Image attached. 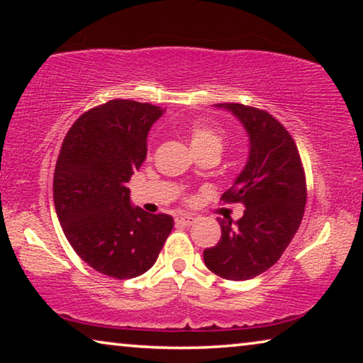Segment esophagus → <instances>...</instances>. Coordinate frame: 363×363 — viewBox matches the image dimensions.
<instances>
[{
	"label": "esophagus",
	"instance_id": "obj_1",
	"mask_svg": "<svg viewBox=\"0 0 363 363\" xmlns=\"http://www.w3.org/2000/svg\"><path fill=\"white\" fill-rule=\"evenodd\" d=\"M176 223L179 225H192L195 223V218L189 216V214H184V216L176 218Z\"/></svg>",
	"mask_w": 363,
	"mask_h": 363
}]
</instances>
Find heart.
Listing matches in <instances>:
<instances>
[{"instance_id":"b5f03b06","label":"heart","mask_w":363,"mask_h":363,"mask_svg":"<svg viewBox=\"0 0 363 363\" xmlns=\"http://www.w3.org/2000/svg\"><path fill=\"white\" fill-rule=\"evenodd\" d=\"M189 140L194 150L208 147H223V134L216 126L205 120H196L189 128Z\"/></svg>"}]
</instances>
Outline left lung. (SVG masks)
<instances>
[{"label":"left lung","instance_id":"8db88e82","mask_svg":"<svg viewBox=\"0 0 363 363\" xmlns=\"http://www.w3.org/2000/svg\"><path fill=\"white\" fill-rule=\"evenodd\" d=\"M248 134V160L225 201H240L243 216L218 219L220 240L203 251L206 267L227 280H250L280 259L298 232L306 206V177L293 138L272 115L243 104H216Z\"/></svg>","mask_w":363,"mask_h":363}]
</instances>
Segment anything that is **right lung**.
I'll return each mask as SVG.
<instances>
[{"mask_svg": "<svg viewBox=\"0 0 363 363\" xmlns=\"http://www.w3.org/2000/svg\"><path fill=\"white\" fill-rule=\"evenodd\" d=\"M162 107L115 99L73 123L54 171V206L67 240L97 272L134 279L155 264L173 230L169 214L131 203L130 182L147 157Z\"/></svg>", "mask_w": 363, "mask_h": 363, "instance_id": "add662e5", "label": "right lung"}]
</instances>
